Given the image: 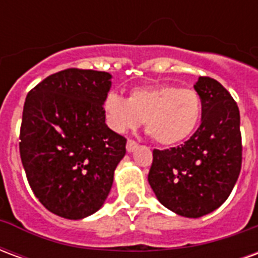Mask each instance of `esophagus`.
I'll return each mask as SVG.
<instances>
[{
	"label": "esophagus",
	"mask_w": 258,
	"mask_h": 258,
	"mask_svg": "<svg viewBox=\"0 0 258 258\" xmlns=\"http://www.w3.org/2000/svg\"><path fill=\"white\" fill-rule=\"evenodd\" d=\"M137 142H135V141H133V140H128L127 141V146H125V148H127V152H130V153H131V152H134L135 149H137Z\"/></svg>",
	"instance_id": "obj_1"
}]
</instances>
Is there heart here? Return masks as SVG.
<instances>
[{
    "label": "heart",
    "instance_id": "heart-1",
    "mask_svg": "<svg viewBox=\"0 0 258 258\" xmlns=\"http://www.w3.org/2000/svg\"><path fill=\"white\" fill-rule=\"evenodd\" d=\"M102 109L106 124L114 133H128L145 121L146 133L157 144L174 146L194 134L202 117V99L189 88L144 85L130 91L127 101L109 92Z\"/></svg>",
    "mask_w": 258,
    "mask_h": 258
}]
</instances>
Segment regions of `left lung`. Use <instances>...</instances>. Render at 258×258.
Masks as SVG:
<instances>
[{
  "instance_id": "left-lung-1",
  "label": "left lung",
  "mask_w": 258,
  "mask_h": 258,
  "mask_svg": "<svg viewBox=\"0 0 258 258\" xmlns=\"http://www.w3.org/2000/svg\"><path fill=\"white\" fill-rule=\"evenodd\" d=\"M202 124L184 145L153 151L148 175L157 200L168 210L199 218L228 199L242 167L240 114L217 80L199 77Z\"/></svg>"
}]
</instances>
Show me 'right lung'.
<instances>
[{"instance_id": "right-lung-1", "label": "right lung", "mask_w": 258, "mask_h": 258, "mask_svg": "<svg viewBox=\"0 0 258 258\" xmlns=\"http://www.w3.org/2000/svg\"><path fill=\"white\" fill-rule=\"evenodd\" d=\"M112 74L66 69L27 94L19 151L36 198L53 214L81 220L101 209L127 140L105 123Z\"/></svg>"}]
</instances>
